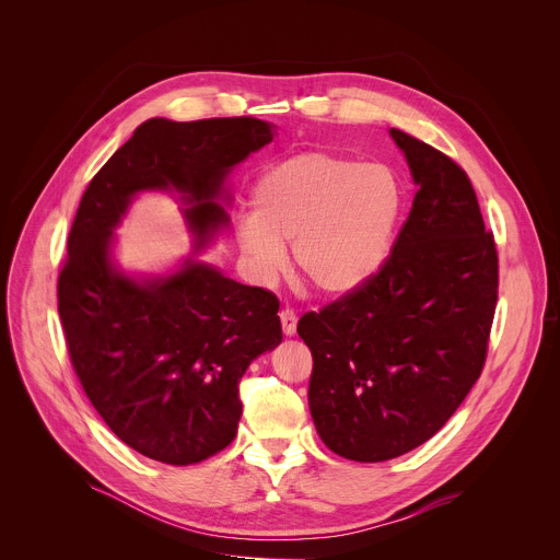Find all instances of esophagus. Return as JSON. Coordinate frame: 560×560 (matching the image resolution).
<instances>
[{
    "mask_svg": "<svg viewBox=\"0 0 560 560\" xmlns=\"http://www.w3.org/2000/svg\"><path fill=\"white\" fill-rule=\"evenodd\" d=\"M279 318H281V328H283V335L285 337H292L296 332V314L292 307H283L279 312Z\"/></svg>",
    "mask_w": 560,
    "mask_h": 560,
    "instance_id": "34e87169",
    "label": "esophagus"
}]
</instances>
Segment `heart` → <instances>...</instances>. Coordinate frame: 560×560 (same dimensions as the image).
<instances>
[{
    "label": "heart",
    "instance_id": "1",
    "mask_svg": "<svg viewBox=\"0 0 560 560\" xmlns=\"http://www.w3.org/2000/svg\"><path fill=\"white\" fill-rule=\"evenodd\" d=\"M404 208L392 168L330 152H301L266 171L250 197L253 217L234 221L248 270L272 281L292 244L296 270L328 294L365 283L387 259Z\"/></svg>",
    "mask_w": 560,
    "mask_h": 560
}]
</instances>
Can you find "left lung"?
I'll return each instance as SVG.
<instances>
[{
	"instance_id": "obj_1",
	"label": "left lung",
	"mask_w": 560,
	"mask_h": 560,
	"mask_svg": "<svg viewBox=\"0 0 560 560\" xmlns=\"http://www.w3.org/2000/svg\"><path fill=\"white\" fill-rule=\"evenodd\" d=\"M419 184L383 266L359 288L305 312L310 412L339 456L378 463L432 439L488 359L499 253L467 173L392 128Z\"/></svg>"
}]
</instances>
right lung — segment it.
Here are the masks:
<instances>
[{
  "label": "right lung",
  "instance_id": "obj_1",
  "mask_svg": "<svg viewBox=\"0 0 560 560\" xmlns=\"http://www.w3.org/2000/svg\"><path fill=\"white\" fill-rule=\"evenodd\" d=\"M270 141V124L255 117L148 119L79 201L57 279L70 363L106 425L148 458L192 465L232 443L238 383L281 343L279 299L199 261L166 279H128L110 264L113 228L135 192L175 188L203 242L228 221L214 201L223 177Z\"/></svg>",
  "mask_w": 560,
  "mask_h": 560
}]
</instances>
